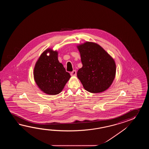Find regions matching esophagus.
I'll list each match as a JSON object with an SVG mask.
<instances>
[{"label":"esophagus","instance_id":"34e87169","mask_svg":"<svg viewBox=\"0 0 149 149\" xmlns=\"http://www.w3.org/2000/svg\"><path fill=\"white\" fill-rule=\"evenodd\" d=\"M70 74H71V76H76V74H77L76 70H73V71L70 73Z\"/></svg>","mask_w":149,"mask_h":149}]
</instances>
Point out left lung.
<instances>
[{"label":"left lung","mask_w":149,"mask_h":149,"mask_svg":"<svg viewBox=\"0 0 149 149\" xmlns=\"http://www.w3.org/2000/svg\"><path fill=\"white\" fill-rule=\"evenodd\" d=\"M82 67L77 77L87 91L104 92L111 86L116 75V66L111 56L97 44L86 42L77 46Z\"/></svg>","instance_id":"left-lung-1"}]
</instances>
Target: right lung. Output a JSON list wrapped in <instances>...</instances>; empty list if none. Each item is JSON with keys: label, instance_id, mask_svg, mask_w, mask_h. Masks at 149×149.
Returning a JSON list of instances; mask_svg holds the SVG:
<instances>
[{"label": "right lung", "instance_id": "1", "mask_svg": "<svg viewBox=\"0 0 149 149\" xmlns=\"http://www.w3.org/2000/svg\"><path fill=\"white\" fill-rule=\"evenodd\" d=\"M47 52L50 54L48 56ZM58 53L48 49L44 52L35 65L34 78L39 88L48 95H56L63 89L71 76L59 62Z\"/></svg>", "mask_w": 149, "mask_h": 149}]
</instances>
